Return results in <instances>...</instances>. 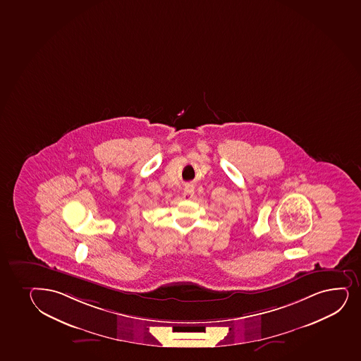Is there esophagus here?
<instances>
[{
	"label": "esophagus",
	"instance_id": "34e87169",
	"mask_svg": "<svg viewBox=\"0 0 361 361\" xmlns=\"http://www.w3.org/2000/svg\"><path fill=\"white\" fill-rule=\"evenodd\" d=\"M193 195H195V187L192 183H187L185 190H183V198L190 199Z\"/></svg>",
	"mask_w": 361,
	"mask_h": 361
}]
</instances>
